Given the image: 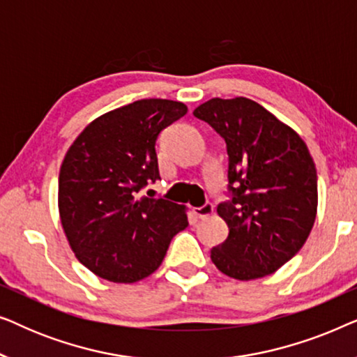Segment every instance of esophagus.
<instances>
[{
  "instance_id": "obj_1",
  "label": "esophagus",
  "mask_w": 357,
  "mask_h": 357,
  "mask_svg": "<svg viewBox=\"0 0 357 357\" xmlns=\"http://www.w3.org/2000/svg\"><path fill=\"white\" fill-rule=\"evenodd\" d=\"M213 211H214V206H213L211 202H206V203L203 204V206L195 208V214H197V216H198L199 219L208 218L209 214H213Z\"/></svg>"
}]
</instances>
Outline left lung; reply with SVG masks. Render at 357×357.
Returning a JSON list of instances; mask_svg holds the SVG:
<instances>
[{
	"mask_svg": "<svg viewBox=\"0 0 357 357\" xmlns=\"http://www.w3.org/2000/svg\"><path fill=\"white\" fill-rule=\"evenodd\" d=\"M193 115L226 141L229 199L218 204L229 236L211 248L224 275L275 273L304 245L317 214V170L304 141L245 97L211 99Z\"/></svg>",
	"mask_w": 357,
	"mask_h": 357,
	"instance_id": "obj_1",
	"label": "left lung"
}]
</instances>
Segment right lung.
<instances>
[{"instance_id": "obj_1", "label": "right lung", "mask_w": 357, "mask_h": 357, "mask_svg": "<svg viewBox=\"0 0 357 357\" xmlns=\"http://www.w3.org/2000/svg\"><path fill=\"white\" fill-rule=\"evenodd\" d=\"M187 112L182 102L136 100L96 119L68 149L58 178L61 224L77 260L97 276L143 280L188 226L183 206L139 197L160 180V131Z\"/></svg>"}]
</instances>
